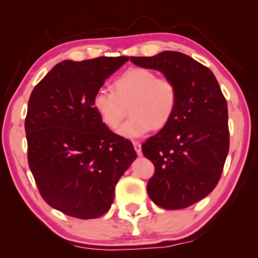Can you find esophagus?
Returning a JSON list of instances; mask_svg holds the SVG:
<instances>
[{"label":"esophagus","instance_id":"34e87169","mask_svg":"<svg viewBox=\"0 0 258 258\" xmlns=\"http://www.w3.org/2000/svg\"><path fill=\"white\" fill-rule=\"evenodd\" d=\"M133 144H134V149H135L137 155L141 156V155H142V148H141V143L137 142V141H134Z\"/></svg>","mask_w":258,"mask_h":258}]
</instances>
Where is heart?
<instances>
[{
	"label": "heart",
	"instance_id": "1",
	"mask_svg": "<svg viewBox=\"0 0 258 258\" xmlns=\"http://www.w3.org/2000/svg\"><path fill=\"white\" fill-rule=\"evenodd\" d=\"M178 102V90L168 77H158L147 68H133L117 77L114 91L100 88L95 91L91 104L101 122L109 129H116L130 112L118 134L136 139L151 128H164L174 116Z\"/></svg>",
	"mask_w": 258,
	"mask_h": 258
}]
</instances>
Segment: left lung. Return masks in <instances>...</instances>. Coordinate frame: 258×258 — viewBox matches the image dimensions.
Instances as JSON below:
<instances>
[{
  "instance_id": "8db88e82",
  "label": "left lung",
  "mask_w": 258,
  "mask_h": 258,
  "mask_svg": "<svg viewBox=\"0 0 258 258\" xmlns=\"http://www.w3.org/2000/svg\"><path fill=\"white\" fill-rule=\"evenodd\" d=\"M130 61L160 70L178 90L170 122L142 144L155 165L148 195L167 210L192 206L217 185L229 151L228 105L220 84L209 68L178 51Z\"/></svg>"
}]
</instances>
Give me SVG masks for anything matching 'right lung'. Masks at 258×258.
<instances>
[{
  "label": "right lung",
  "instance_id": "obj_1",
  "mask_svg": "<svg viewBox=\"0 0 258 258\" xmlns=\"http://www.w3.org/2000/svg\"><path fill=\"white\" fill-rule=\"evenodd\" d=\"M128 56L56 64L28 102V163L42 199L72 217L110 209L116 183L137 157L130 141L109 130L91 100Z\"/></svg>",
  "mask_w": 258,
  "mask_h": 258
}]
</instances>
